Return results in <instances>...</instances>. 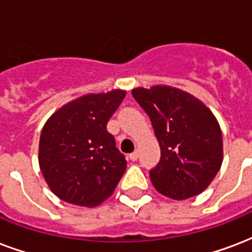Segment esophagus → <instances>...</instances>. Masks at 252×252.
I'll return each instance as SVG.
<instances>
[{
	"label": "esophagus",
	"mask_w": 252,
	"mask_h": 252,
	"mask_svg": "<svg viewBox=\"0 0 252 252\" xmlns=\"http://www.w3.org/2000/svg\"><path fill=\"white\" fill-rule=\"evenodd\" d=\"M137 158H139V154H137V151H133L132 154H129V159H131V160H133V162H135V160H137Z\"/></svg>",
	"instance_id": "1"
}]
</instances>
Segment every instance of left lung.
Here are the masks:
<instances>
[{"label":"left lung","instance_id":"8db88e82","mask_svg":"<svg viewBox=\"0 0 252 252\" xmlns=\"http://www.w3.org/2000/svg\"><path fill=\"white\" fill-rule=\"evenodd\" d=\"M132 95L147 113L160 147L150 178L160 194L186 200L211 185L222 163V136L211 109L181 89L157 85Z\"/></svg>","mask_w":252,"mask_h":252}]
</instances>
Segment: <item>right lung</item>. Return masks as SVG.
I'll list each match as a JSON object with an SVG mask.
<instances>
[{
	"instance_id": "obj_1",
	"label": "right lung",
	"mask_w": 252,
	"mask_h": 252,
	"mask_svg": "<svg viewBox=\"0 0 252 252\" xmlns=\"http://www.w3.org/2000/svg\"><path fill=\"white\" fill-rule=\"evenodd\" d=\"M126 90L85 94L54 113L43 126L39 166L47 185L68 204L97 206L106 200L126 169L106 124Z\"/></svg>"
}]
</instances>
